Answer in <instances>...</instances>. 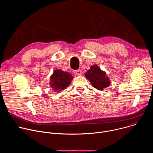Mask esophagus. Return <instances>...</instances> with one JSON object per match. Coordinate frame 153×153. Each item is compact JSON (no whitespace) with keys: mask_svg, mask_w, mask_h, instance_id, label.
I'll return each instance as SVG.
<instances>
[{"mask_svg":"<svg viewBox=\"0 0 153 153\" xmlns=\"http://www.w3.org/2000/svg\"><path fill=\"white\" fill-rule=\"evenodd\" d=\"M74 73L77 76H81L82 74V71L81 70H74Z\"/></svg>","mask_w":153,"mask_h":153,"instance_id":"1","label":"esophagus"}]
</instances>
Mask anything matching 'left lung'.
<instances>
[{"instance_id": "8db88e82", "label": "left lung", "mask_w": 153, "mask_h": 153, "mask_svg": "<svg viewBox=\"0 0 153 153\" xmlns=\"http://www.w3.org/2000/svg\"><path fill=\"white\" fill-rule=\"evenodd\" d=\"M85 76L94 88L99 90L102 91L110 85L111 82L106 73L102 70L96 64L92 65Z\"/></svg>"}]
</instances>
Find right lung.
<instances>
[{
  "instance_id": "right-lung-1",
  "label": "right lung",
  "mask_w": 153,
  "mask_h": 153,
  "mask_svg": "<svg viewBox=\"0 0 153 153\" xmlns=\"http://www.w3.org/2000/svg\"><path fill=\"white\" fill-rule=\"evenodd\" d=\"M74 76L67 71H63L61 70H55L50 77V86L53 91L59 92L66 89Z\"/></svg>"
}]
</instances>
